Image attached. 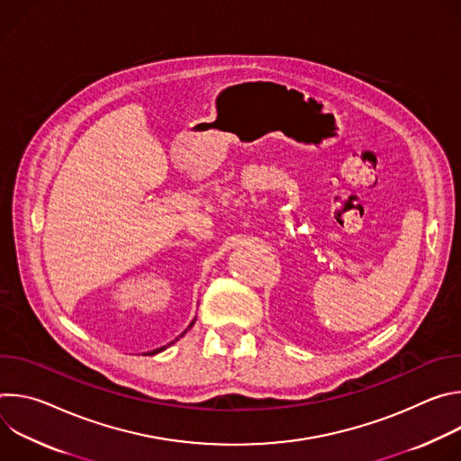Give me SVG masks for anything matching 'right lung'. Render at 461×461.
I'll use <instances>...</instances> for the list:
<instances>
[{
  "instance_id": "1",
  "label": "right lung",
  "mask_w": 461,
  "mask_h": 461,
  "mask_svg": "<svg viewBox=\"0 0 461 461\" xmlns=\"http://www.w3.org/2000/svg\"><path fill=\"white\" fill-rule=\"evenodd\" d=\"M194 321H196V317H194V319H193V321H191V322H189V326H187V328H185V330H184V332H182V334H180V336H178V338H182V336H184V334H185V332H187V330H189V328H191V326H193V324H194ZM178 338H176V339H175V341H178ZM175 341H171V343H167V345H166V347H160V348H155V350H151V352H146V356H155V354H158V352H162V350H166V348H167V347H171V345H173V343H175Z\"/></svg>"
}]
</instances>
